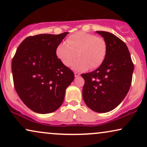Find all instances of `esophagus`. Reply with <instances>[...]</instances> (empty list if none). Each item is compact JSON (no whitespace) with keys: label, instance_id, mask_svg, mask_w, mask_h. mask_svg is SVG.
<instances>
[{"label":"esophagus","instance_id":"34e87169","mask_svg":"<svg viewBox=\"0 0 147 147\" xmlns=\"http://www.w3.org/2000/svg\"><path fill=\"white\" fill-rule=\"evenodd\" d=\"M74 75H75L76 78H78L80 76V74L79 73V72H74Z\"/></svg>","mask_w":147,"mask_h":147}]
</instances>
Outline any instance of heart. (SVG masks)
<instances>
[{
	"label": "heart",
	"instance_id": "heart-1",
	"mask_svg": "<svg viewBox=\"0 0 147 147\" xmlns=\"http://www.w3.org/2000/svg\"><path fill=\"white\" fill-rule=\"evenodd\" d=\"M107 51L105 39L94 34L79 31L69 35L66 39V43L61 42L58 44L55 54L67 67H69L79 56L72 68L76 71H85L89 67L91 69L99 67L105 60Z\"/></svg>",
	"mask_w": 147,
	"mask_h": 147
}]
</instances>
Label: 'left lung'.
I'll list each match as a JSON object with an SVG mask.
<instances>
[{
	"instance_id": "obj_1",
	"label": "left lung",
	"mask_w": 147,
	"mask_h": 147,
	"mask_svg": "<svg viewBox=\"0 0 147 147\" xmlns=\"http://www.w3.org/2000/svg\"><path fill=\"white\" fill-rule=\"evenodd\" d=\"M96 32L107 43V55L98 69L82 74L85 81L82 96L88 108L104 113L117 107L125 98L131 86L134 64L124 42L109 32Z\"/></svg>"
}]
</instances>
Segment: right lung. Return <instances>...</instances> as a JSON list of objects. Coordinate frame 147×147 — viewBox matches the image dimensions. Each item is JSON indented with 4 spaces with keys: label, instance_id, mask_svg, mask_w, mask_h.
<instances>
[{
    "label": "right lung",
    "instance_id": "obj_1",
    "mask_svg": "<svg viewBox=\"0 0 147 147\" xmlns=\"http://www.w3.org/2000/svg\"><path fill=\"white\" fill-rule=\"evenodd\" d=\"M68 32L59 35L40 34L25 39L12 60L16 92L33 112L51 113L63 103L65 90L74 74L55 54L58 44Z\"/></svg>",
    "mask_w": 147,
    "mask_h": 147
}]
</instances>
